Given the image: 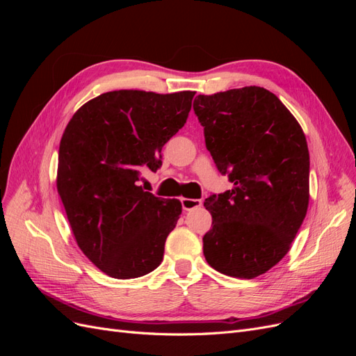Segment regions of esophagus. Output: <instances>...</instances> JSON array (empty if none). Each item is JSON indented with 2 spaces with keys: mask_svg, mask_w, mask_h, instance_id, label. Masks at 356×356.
Segmentation results:
<instances>
[{
  "mask_svg": "<svg viewBox=\"0 0 356 356\" xmlns=\"http://www.w3.org/2000/svg\"><path fill=\"white\" fill-rule=\"evenodd\" d=\"M181 204H182V209H184V211H190V209H193V208L202 207V200H199V199L182 197V199H181Z\"/></svg>",
  "mask_w": 356,
  "mask_h": 356,
  "instance_id": "34e87169",
  "label": "esophagus"
}]
</instances>
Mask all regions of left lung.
<instances>
[{
  "mask_svg": "<svg viewBox=\"0 0 356 356\" xmlns=\"http://www.w3.org/2000/svg\"><path fill=\"white\" fill-rule=\"evenodd\" d=\"M193 108L207 148L233 188L204 207L212 229L203 255L215 270L254 279L291 250L309 207V148L277 96L258 86L199 95Z\"/></svg>",
  "mask_w": 356,
  "mask_h": 356,
  "instance_id": "obj_1",
  "label": "left lung"
}]
</instances>
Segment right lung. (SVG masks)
Instances as JSON below:
<instances>
[{"label":"right lung","instance_id":"obj_1","mask_svg":"<svg viewBox=\"0 0 356 356\" xmlns=\"http://www.w3.org/2000/svg\"><path fill=\"white\" fill-rule=\"evenodd\" d=\"M196 92L114 90L75 111L59 144L56 187L83 254L115 279L144 276L163 260L181 202L138 186L144 166L187 122Z\"/></svg>","mask_w":356,"mask_h":356}]
</instances>
